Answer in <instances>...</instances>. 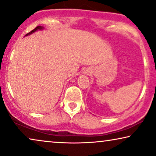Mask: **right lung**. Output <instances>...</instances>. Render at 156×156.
<instances>
[{
    "label": "right lung",
    "mask_w": 156,
    "mask_h": 156,
    "mask_svg": "<svg viewBox=\"0 0 156 156\" xmlns=\"http://www.w3.org/2000/svg\"><path fill=\"white\" fill-rule=\"evenodd\" d=\"M43 28H43V26H37L36 28L33 29V30H31L30 33H27V34L26 35V36H28V35H30V34H32V33H34L35 31H36V30H42V29H43Z\"/></svg>",
    "instance_id": "right-lung-1"
}]
</instances>
